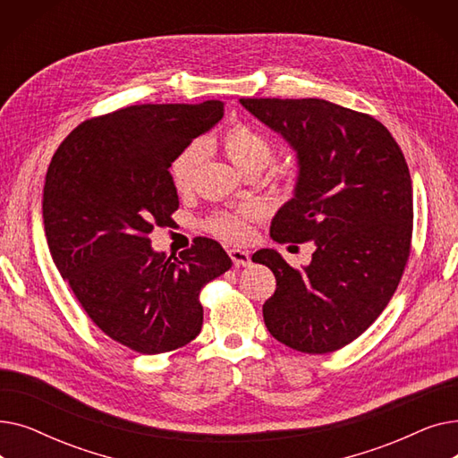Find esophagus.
I'll return each instance as SVG.
<instances>
[{
    "instance_id": "obj_1",
    "label": "esophagus",
    "mask_w": 458,
    "mask_h": 458,
    "mask_svg": "<svg viewBox=\"0 0 458 458\" xmlns=\"http://www.w3.org/2000/svg\"><path fill=\"white\" fill-rule=\"evenodd\" d=\"M228 254H230V258H232V261H233V266H237V267H247V266H250V254H249V250L230 249Z\"/></svg>"
}]
</instances>
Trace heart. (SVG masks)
Instances as JSON below:
<instances>
[{
  "label": "heart",
  "mask_w": 458,
  "mask_h": 458,
  "mask_svg": "<svg viewBox=\"0 0 458 458\" xmlns=\"http://www.w3.org/2000/svg\"><path fill=\"white\" fill-rule=\"evenodd\" d=\"M221 147L230 161L243 173L261 171L273 159V142L258 128L233 123L221 133ZM206 159V142L192 140L173 159L168 174L178 192H187L195 185L197 174ZM301 168L295 161H285L273 171V180L284 189H293L299 182ZM258 216V208L243 206L232 213H219L208 221V230L226 242H243L249 235V223Z\"/></svg>",
  "instance_id": "obj_1"
}]
</instances>
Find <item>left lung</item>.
I'll return each instance as SVG.
<instances>
[{
    "label": "left lung",
    "mask_w": 458,
    "mask_h": 458,
    "mask_svg": "<svg viewBox=\"0 0 458 458\" xmlns=\"http://www.w3.org/2000/svg\"><path fill=\"white\" fill-rule=\"evenodd\" d=\"M297 152L295 197L271 223L278 243L314 242L302 271L271 249L276 290L263 304L275 340L308 354L338 351L366 332L394 297L412 242V180L378 120L319 98H242Z\"/></svg>",
    "instance_id": "8db88e82"
}]
</instances>
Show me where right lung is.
Masks as SVG:
<instances>
[{
    "mask_svg": "<svg viewBox=\"0 0 458 458\" xmlns=\"http://www.w3.org/2000/svg\"><path fill=\"white\" fill-rule=\"evenodd\" d=\"M223 114L219 100L130 106L85 120L47 166L42 216L55 267L92 323L140 354L195 340L200 290L232 267L213 239L178 259L148 237L180 206L168 166Z\"/></svg>",
    "mask_w": 458,
    "mask_h": 458,
    "instance_id": "obj_1",
    "label": "right lung"
}]
</instances>
